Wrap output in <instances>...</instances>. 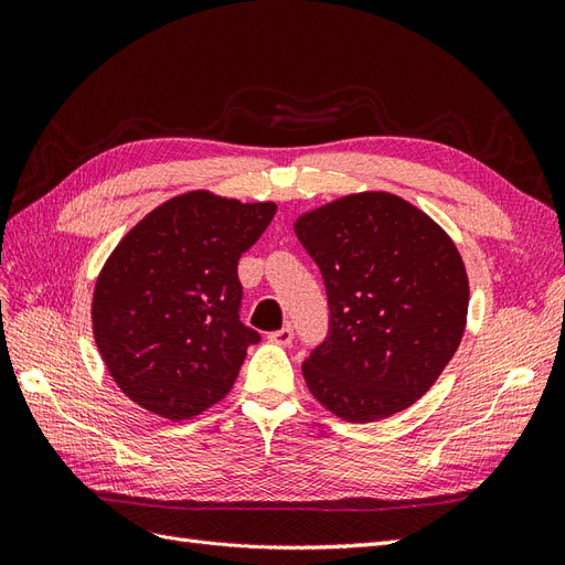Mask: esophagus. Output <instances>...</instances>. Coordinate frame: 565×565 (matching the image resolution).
<instances>
[{
    "instance_id": "esophagus-1",
    "label": "esophagus",
    "mask_w": 565,
    "mask_h": 565,
    "mask_svg": "<svg viewBox=\"0 0 565 565\" xmlns=\"http://www.w3.org/2000/svg\"><path fill=\"white\" fill-rule=\"evenodd\" d=\"M268 339L273 341V344H278V347H289V344H292V339H295V330L289 328V324H285V328L270 332Z\"/></svg>"
}]
</instances>
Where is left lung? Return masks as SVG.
<instances>
[{
	"label": "left lung",
	"mask_w": 565,
	"mask_h": 565,
	"mask_svg": "<svg viewBox=\"0 0 565 565\" xmlns=\"http://www.w3.org/2000/svg\"><path fill=\"white\" fill-rule=\"evenodd\" d=\"M295 233L318 264L330 303L328 339L301 365L313 398L353 424L419 401L467 328L469 278L452 237L384 191L306 212Z\"/></svg>",
	"instance_id": "left-lung-1"
}]
</instances>
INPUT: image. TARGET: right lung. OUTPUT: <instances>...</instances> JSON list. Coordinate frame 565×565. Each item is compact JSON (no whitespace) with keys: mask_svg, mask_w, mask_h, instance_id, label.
<instances>
[{"mask_svg":"<svg viewBox=\"0 0 565 565\" xmlns=\"http://www.w3.org/2000/svg\"><path fill=\"white\" fill-rule=\"evenodd\" d=\"M276 210L191 191L146 214L113 249L94 287V339L136 405L181 422L226 398L259 341L237 313V262Z\"/></svg>","mask_w":565,"mask_h":565,"instance_id":"1","label":"right lung"}]
</instances>
